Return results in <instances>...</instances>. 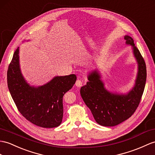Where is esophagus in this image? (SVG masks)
<instances>
[{"label": "esophagus", "mask_w": 155, "mask_h": 155, "mask_svg": "<svg viewBox=\"0 0 155 155\" xmlns=\"http://www.w3.org/2000/svg\"><path fill=\"white\" fill-rule=\"evenodd\" d=\"M82 81L80 80H78L76 81H75V85H76L77 87H80L82 86Z\"/></svg>", "instance_id": "obj_1"}]
</instances>
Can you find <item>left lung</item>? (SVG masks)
<instances>
[{"label": "left lung", "instance_id": "8db88e82", "mask_svg": "<svg viewBox=\"0 0 155 155\" xmlns=\"http://www.w3.org/2000/svg\"><path fill=\"white\" fill-rule=\"evenodd\" d=\"M124 39L127 45L132 46L138 64L137 75L133 89L126 95L109 92L104 88L99 72L94 70L88 75L89 81L80 89L84 103L101 126H114L130 118L140 103L144 91L147 78L145 60L135 46L134 39L128 35Z\"/></svg>", "mask_w": 155, "mask_h": 155}]
</instances>
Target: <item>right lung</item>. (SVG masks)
I'll return each instance as SVG.
<instances>
[{
    "label": "right lung",
    "instance_id": "add662e5",
    "mask_svg": "<svg viewBox=\"0 0 155 155\" xmlns=\"http://www.w3.org/2000/svg\"><path fill=\"white\" fill-rule=\"evenodd\" d=\"M76 75L56 76L42 86H30L21 73L19 47L14 52L7 71V84L18 110L35 125L45 128L58 127L63 118V96L71 89Z\"/></svg>",
    "mask_w": 155,
    "mask_h": 155
}]
</instances>
